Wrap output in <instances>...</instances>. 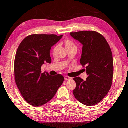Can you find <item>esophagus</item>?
I'll list each match as a JSON object with an SVG mask.
<instances>
[{"instance_id": "34e87169", "label": "esophagus", "mask_w": 128, "mask_h": 128, "mask_svg": "<svg viewBox=\"0 0 128 128\" xmlns=\"http://www.w3.org/2000/svg\"><path fill=\"white\" fill-rule=\"evenodd\" d=\"M72 79V78L70 77V76H64V80H71Z\"/></svg>"}]
</instances>
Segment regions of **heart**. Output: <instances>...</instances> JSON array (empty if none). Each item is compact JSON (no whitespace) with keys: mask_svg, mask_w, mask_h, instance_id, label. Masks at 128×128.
I'll use <instances>...</instances> for the list:
<instances>
[{"mask_svg":"<svg viewBox=\"0 0 128 128\" xmlns=\"http://www.w3.org/2000/svg\"><path fill=\"white\" fill-rule=\"evenodd\" d=\"M64 44L65 45V47L66 49L68 50H69L70 49L73 48H76V45L75 44L72 42V41L69 39H66L65 40H64ZM56 48H57V46H55L52 49V54L54 55L55 52H56Z\"/></svg>","mask_w":128,"mask_h":128,"instance_id":"1","label":"heart"}]
</instances>
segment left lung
<instances>
[{
    "mask_svg": "<svg viewBox=\"0 0 128 128\" xmlns=\"http://www.w3.org/2000/svg\"><path fill=\"white\" fill-rule=\"evenodd\" d=\"M83 45L80 62L86 66V80L76 77L73 94L78 101L87 106L101 102L109 92L113 76V60L110 48L103 35L94 31L70 32Z\"/></svg>",
    "mask_w": 128,
    "mask_h": 128,
    "instance_id": "left-lung-1",
    "label": "left lung"
}]
</instances>
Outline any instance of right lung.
<instances>
[{
    "label": "right lung",
    "mask_w": 128,
    "mask_h": 128,
    "mask_svg": "<svg viewBox=\"0 0 128 128\" xmlns=\"http://www.w3.org/2000/svg\"><path fill=\"white\" fill-rule=\"evenodd\" d=\"M62 37L54 34H32L22 41L14 61L16 84L26 101L35 107L50 101L62 85L61 74L50 76L42 73L41 66L51 64L50 51Z\"/></svg>",
    "instance_id": "obj_1"
}]
</instances>
